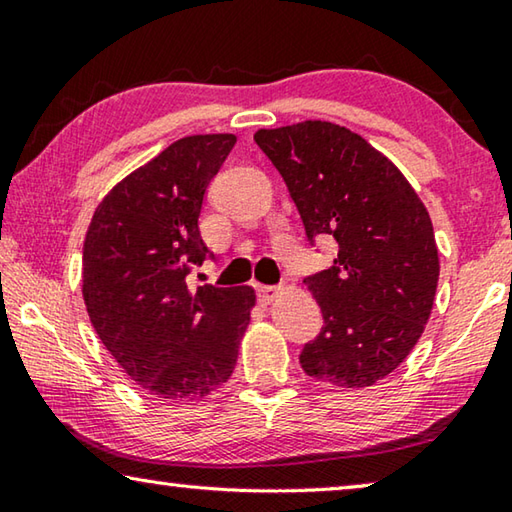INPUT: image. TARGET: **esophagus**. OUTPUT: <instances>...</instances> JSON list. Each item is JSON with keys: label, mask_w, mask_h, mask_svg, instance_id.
Here are the masks:
<instances>
[{"label": "esophagus", "mask_w": 512, "mask_h": 512, "mask_svg": "<svg viewBox=\"0 0 512 512\" xmlns=\"http://www.w3.org/2000/svg\"><path fill=\"white\" fill-rule=\"evenodd\" d=\"M277 287H271V284H255V293H257V298H259V302H264V305H268V302L271 300H275V296H277Z\"/></svg>", "instance_id": "esophagus-1"}]
</instances>
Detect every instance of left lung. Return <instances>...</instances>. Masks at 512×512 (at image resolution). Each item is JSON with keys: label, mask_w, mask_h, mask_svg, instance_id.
<instances>
[{"label": "left lung", "mask_w": 512, "mask_h": 512, "mask_svg": "<svg viewBox=\"0 0 512 512\" xmlns=\"http://www.w3.org/2000/svg\"><path fill=\"white\" fill-rule=\"evenodd\" d=\"M305 223L307 241L332 237L334 266L305 277L323 329L300 366L341 388H366L400 366L429 320L438 248L427 207L400 169L361 135L329 121L257 131Z\"/></svg>", "instance_id": "1"}]
</instances>
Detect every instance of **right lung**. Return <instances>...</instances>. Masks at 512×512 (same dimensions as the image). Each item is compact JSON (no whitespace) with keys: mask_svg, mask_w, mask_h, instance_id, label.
Instances as JSON below:
<instances>
[{"mask_svg":"<svg viewBox=\"0 0 512 512\" xmlns=\"http://www.w3.org/2000/svg\"><path fill=\"white\" fill-rule=\"evenodd\" d=\"M237 137L192 135L121 180L92 216L83 244V298L101 343L146 395L192 402L235 370L255 293L189 289L214 255L198 216Z\"/></svg>","mask_w":512,"mask_h":512,"instance_id":"1","label":"right lung"}]
</instances>
